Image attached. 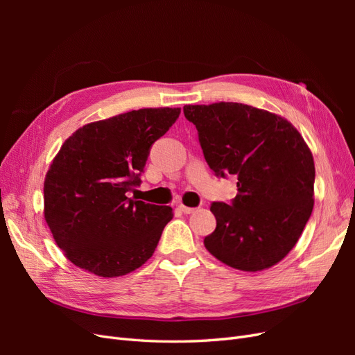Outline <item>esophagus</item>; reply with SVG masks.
Instances as JSON below:
<instances>
[{"label":"esophagus","instance_id":"obj_1","mask_svg":"<svg viewBox=\"0 0 355 355\" xmlns=\"http://www.w3.org/2000/svg\"><path fill=\"white\" fill-rule=\"evenodd\" d=\"M182 213H185V214H191V213H194L197 209H194V207H187V206H184V204H180V206L178 207Z\"/></svg>","mask_w":355,"mask_h":355}]
</instances>
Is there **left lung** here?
Wrapping results in <instances>:
<instances>
[{"label": "left lung", "mask_w": 355, "mask_h": 355, "mask_svg": "<svg viewBox=\"0 0 355 355\" xmlns=\"http://www.w3.org/2000/svg\"><path fill=\"white\" fill-rule=\"evenodd\" d=\"M209 167L237 179L231 202L214 201L216 230L206 249L241 271H262L293 249L314 207L315 167L302 136L284 118L249 105H185Z\"/></svg>", "instance_id": "1"}]
</instances>
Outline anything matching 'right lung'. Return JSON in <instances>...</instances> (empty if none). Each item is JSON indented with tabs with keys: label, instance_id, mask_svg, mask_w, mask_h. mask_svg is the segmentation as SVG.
I'll use <instances>...</instances> for the list:
<instances>
[{
	"label": "right lung",
	"instance_id": "right-lung-1",
	"mask_svg": "<svg viewBox=\"0 0 355 355\" xmlns=\"http://www.w3.org/2000/svg\"><path fill=\"white\" fill-rule=\"evenodd\" d=\"M179 108H145L78 128L44 182V218L56 244L81 270L120 277L142 266L173 218L168 206L128 198L153 145Z\"/></svg>",
	"mask_w": 355,
	"mask_h": 355
}]
</instances>
